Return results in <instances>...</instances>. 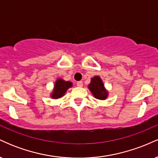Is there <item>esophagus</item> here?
Returning <instances> with one entry per match:
<instances>
[{"mask_svg": "<svg viewBox=\"0 0 158 158\" xmlns=\"http://www.w3.org/2000/svg\"><path fill=\"white\" fill-rule=\"evenodd\" d=\"M77 85L78 87H82V85H83V83H82V81H77Z\"/></svg>", "mask_w": 158, "mask_h": 158, "instance_id": "obj_1", "label": "esophagus"}]
</instances>
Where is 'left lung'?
<instances>
[{
	"instance_id": "1",
	"label": "left lung",
	"mask_w": 158,
	"mask_h": 158,
	"mask_svg": "<svg viewBox=\"0 0 158 158\" xmlns=\"http://www.w3.org/2000/svg\"><path fill=\"white\" fill-rule=\"evenodd\" d=\"M88 88L97 99L104 100L108 97V92L105 89L104 85L100 77H94L92 78L91 81L88 85Z\"/></svg>"
}]
</instances>
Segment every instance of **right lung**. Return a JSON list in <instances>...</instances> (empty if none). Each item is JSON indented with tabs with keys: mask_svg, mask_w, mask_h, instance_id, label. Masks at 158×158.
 Masks as SVG:
<instances>
[{
	"mask_svg": "<svg viewBox=\"0 0 158 158\" xmlns=\"http://www.w3.org/2000/svg\"><path fill=\"white\" fill-rule=\"evenodd\" d=\"M70 87H72V83L70 81H66L61 79H59L56 81L53 93L51 94V97L53 99L61 97Z\"/></svg>",
	"mask_w": 158,
	"mask_h": 158,
	"instance_id": "add662e5",
	"label": "right lung"
}]
</instances>
